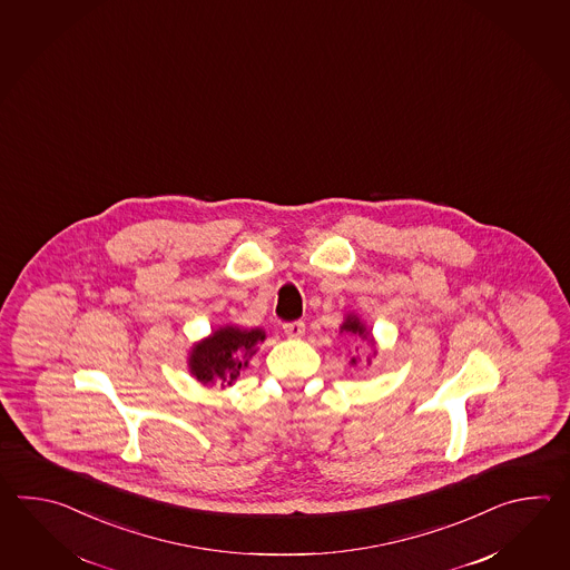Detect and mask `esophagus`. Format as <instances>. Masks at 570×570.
Segmentation results:
<instances>
[{"label": "esophagus", "instance_id": "1", "mask_svg": "<svg viewBox=\"0 0 570 570\" xmlns=\"http://www.w3.org/2000/svg\"><path fill=\"white\" fill-rule=\"evenodd\" d=\"M283 332L289 336V338H302L303 334H305V324L303 322H287V324H283Z\"/></svg>", "mask_w": 570, "mask_h": 570}]
</instances>
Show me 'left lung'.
Here are the masks:
<instances>
[{
    "instance_id": "8db88e82",
    "label": "left lung",
    "mask_w": 570,
    "mask_h": 570,
    "mask_svg": "<svg viewBox=\"0 0 570 570\" xmlns=\"http://www.w3.org/2000/svg\"><path fill=\"white\" fill-rule=\"evenodd\" d=\"M340 332L348 334L352 338L371 340V334L366 332V326H364L363 322L354 314H348L344 317V322H342V326H340ZM371 342H373V340H371ZM351 363L356 364V356L351 358Z\"/></svg>"
}]
</instances>
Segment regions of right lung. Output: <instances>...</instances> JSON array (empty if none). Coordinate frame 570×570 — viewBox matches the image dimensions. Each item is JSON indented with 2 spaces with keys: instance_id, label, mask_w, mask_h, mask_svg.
I'll return each mask as SVG.
<instances>
[{
  "instance_id": "add662e5",
  "label": "right lung",
  "mask_w": 570,
  "mask_h": 570,
  "mask_svg": "<svg viewBox=\"0 0 570 570\" xmlns=\"http://www.w3.org/2000/svg\"><path fill=\"white\" fill-rule=\"evenodd\" d=\"M265 338L267 336L261 327H218L191 346L187 358L189 371L204 385L219 383L222 387H230L240 376V371L248 366L256 344L265 342Z\"/></svg>"
}]
</instances>
